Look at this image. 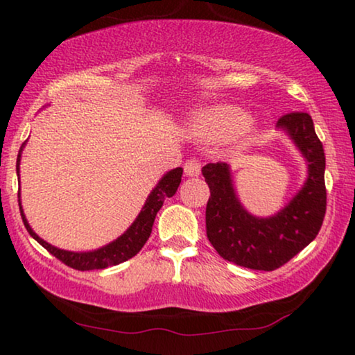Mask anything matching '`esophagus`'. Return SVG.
<instances>
[{"instance_id":"esophagus-1","label":"esophagus","mask_w":355,"mask_h":355,"mask_svg":"<svg viewBox=\"0 0 355 355\" xmlns=\"http://www.w3.org/2000/svg\"><path fill=\"white\" fill-rule=\"evenodd\" d=\"M200 169L202 164L197 158H191L184 163V173H186L187 176H198V174H200Z\"/></svg>"}]
</instances>
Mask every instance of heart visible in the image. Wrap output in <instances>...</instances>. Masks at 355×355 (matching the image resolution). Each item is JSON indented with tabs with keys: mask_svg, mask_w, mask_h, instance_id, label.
<instances>
[{
	"mask_svg": "<svg viewBox=\"0 0 355 355\" xmlns=\"http://www.w3.org/2000/svg\"><path fill=\"white\" fill-rule=\"evenodd\" d=\"M249 118L241 108L232 105L211 106L193 118L192 128L198 137L208 142H227L237 148L245 147L252 140Z\"/></svg>",
	"mask_w": 355,
	"mask_h": 355,
	"instance_id": "b5f03b06",
	"label": "heart"
}]
</instances>
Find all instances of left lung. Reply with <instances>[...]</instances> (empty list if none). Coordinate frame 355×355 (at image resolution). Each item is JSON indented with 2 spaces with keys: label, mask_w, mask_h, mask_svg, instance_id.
<instances>
[{
  "label": "left lung",
  "mask_w": 355,
  "mask_h": 355,
  "mask_svg": "<svg viewBox=\"0 0 355 355\" xmlns=\"http://www.w3.org/2000/svg\"><path fill=\"white\" fill-rule=\"evenodd\" d=\"M278 125L288 130L309 162L302 191L278 215H249L237 200L226 163L202 168L210 187L205 211L208 241L223 259L250 270L273 271L288 263L317 237L327 213L324 152L312 118L304 111H293L281 116Z\"/></svg>",
  "instance_id": "1"
}]
</instances>
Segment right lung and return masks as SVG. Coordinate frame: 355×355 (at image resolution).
<instances>
[{
    "mask_svg": "<svg viewBox=\"0 0 355 355\" xmlns=\"http://www.w3.org/2000/svg\"><path fill=\"white\" fill-rule=\"evenodd\" d=\"M19 162H21V159L17 157V176H19ZM181 178H182V168H176L173 169V171H169L168 174H164L162 181L158 182V186L155 187L152 193L148 196L142 211L139 213L137 220L132 223V226H130L129 230L125 231L123 236L118 237L114 242L101 247L98 250L80 252L79 254V252H67V250H61L50 245L48 242L40 239V237L32 231V227L28 226L26 216H24L22 207H21L24 226L27 227L28 234H31L38 244L45 247L53 257H56L58 260L62 261V263L67 266H71V268L79 270V271L108 268V266L123 263V261L132 259L134 255L139 254V250L145 245V242H147V239L150 237V232H152L155 216H157L159 208L163 207V202L176 193L179 184H181Z\"/></svg>",
    "mask_w": 355,
    "mask_h": 355,
    "instance_id": "add662e5",
    "label": "right lung"
}]
</instances>
